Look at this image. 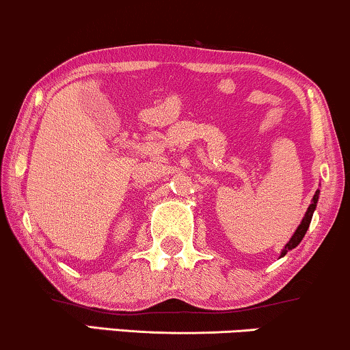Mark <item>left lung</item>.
<instances>
[{
	"mask_svg": "<svg viewBox=\"0 0 350 350\" xmlns=\"http://www.w3.org/2000/svg\"><path fill=\"white\" fill-rule=\"evenodd\" d=\"M318 197H319V191H317V193H314V196H313V200H311L310 207H308V210H306V213H305V217H303L301 223H300V225H298L297 231H295V233H293V237L290 238V241H288L287 244H285V247H284V250H282L280 258H282V256L287 254V252H288L290 250H293V247H297L298 244H300L301 239H303V237H305L306 230H308V226H310V223H311V217H313L314 208H317Z\"/></svg>",
	"mask_w": 350,
	"mask_h": 350,
	"instance_id": "obj_1",
	"label": "left lung"
}]
</instances>
